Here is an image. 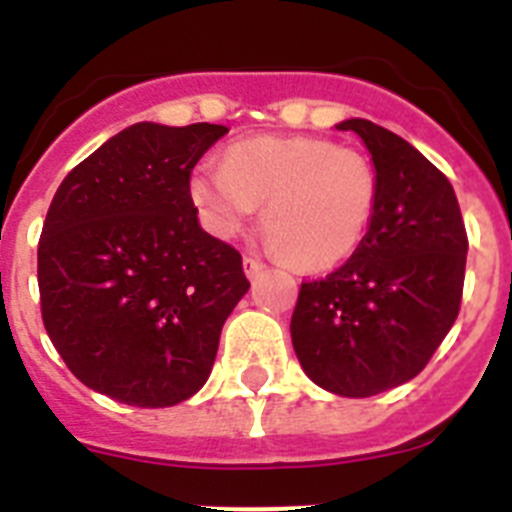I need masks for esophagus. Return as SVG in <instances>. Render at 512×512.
<instances>
[{"label": "esophagus", "instance_id": "obj_1", "mask_svg": "<svg viewBox=\"0 0 512 512\" xmlns=\"http://www.w3.org/2000/svg\"><path fill=\"white\" fill-rule=\"evenodd\" d=\"M243 269H246V277L248 279H256V277H259V274H264L266 264L261 259H253V256H246V259H243Z\"/></svg>", "mask_w": 512, "mask_h": 512}]
</instances>
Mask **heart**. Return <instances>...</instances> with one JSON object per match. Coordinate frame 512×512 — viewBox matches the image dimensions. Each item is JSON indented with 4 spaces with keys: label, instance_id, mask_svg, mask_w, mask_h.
Segmentation results:
<instances>
[{
    "label": "heart",
    "instance_id": "heart-1",
    "mask_svg": "<svg viewBox=\"0 0 512 512\" xmlns=\"http://www.w3.org/2000/svg\"><path fill=\"white\" fill-rule=\"evenodd\" d=\"M202 223L220 238L241 233L264 205L271 246L300 269L338 266L361 246L379 200L372 161L323 138L238 140L223 166L189 179Z\"/></svg>",
    "mask_w": 512,
    "mask_h": 512
}]
</instances>
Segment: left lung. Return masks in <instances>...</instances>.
Instances as JSON below:
<instances>
[{"instance_id":"obj_1","label":"left lung","mask_w":512,"mask_h":512,"mask_svg":"<svg viewBox=\"0 0 512 512\" xmlns=\"http://www.w3.org/2000/svg\"><path fill=\"white\" fill-rule=\"evenodd\" d=\"M336 130L359 135L372 156L377 212L341 269L302 282L289 333L318 387L372 397L410 382L441 346L459 315L469 243L454 187L418 148L361 117Z\"/></svg>"}]
</instances>
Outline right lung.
<instances>
[{"instance_id": "1", "label": "right lung", "mask_w": 512, "mask_h": 512, "mask_svg": "<svg viewBox=\"0 0 512 512\" xmlns=\"http://www.w3.org/2000/svg\"><path fill=\"white\" fill-rule=\"evenodd\" d=\"M225 125L135 122L58 187L38 246L43 323L74 377L135 408L202 390L248 292L241 253L205 233L189 176Z\"/></svg>"}]
</instances>
